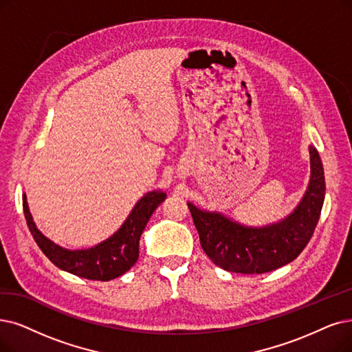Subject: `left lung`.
Wrapping results in <instances>:
<instances>
[{
	"mask_svg": "<svg viewBox=\"0 0 352 352\" xmlns=\"http://www.w3.org/2000/svg\"><path fill=\"white\" fill-rule=\"evenodd\" d=\"M309 154L307 189L293 212L278 222L247 227L221 212L188 202L202 250L214 264L232 273L261 274L292 263L300 254L314 235L325 199V175L319 153L309 146Z\"/></svg>",
	"mask_w": 352,
	"mask_h": 352,
	"instance_id": "left-lung-1",
	"label": "left lung"
}]
</instances>
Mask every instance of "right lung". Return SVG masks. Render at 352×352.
Returning a JSON list of instances; mask_svg holds the SVG:
<instances>
[{
    "mask_svg": "<svg viewBox=\"0 0 352 352\" xmlns=\"http://www.w3.org/2000/svg\"><path fill=\"white\" fill-rule=\"evenodd\" d=\"M164 199L166 193L162 190L146 193L135 204L117 232L107 238L105 241L85 250L63 248L41 234L30 214L25 193L23 195V209L34 241L56 267L83 278L108 282L129 272L137 263L140 236L150 217Z\"/></svg>",
    "mask_w": 352,
    "mask_h": 352,
    "instance_id": "1",
    "label": "right lung"
}]
</instances>
